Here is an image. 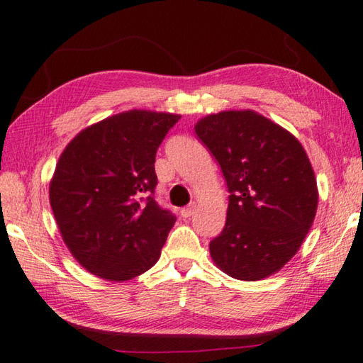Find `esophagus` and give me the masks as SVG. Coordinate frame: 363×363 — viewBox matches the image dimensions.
<instances>
[{"label": "esophagus", "mask_w": 363, "mask_h": 363, "mask_svg": "<svg viewBox=\"0 0 363 363\" xmlns=\"http://www.w3.org/2000/svg\"><path fill=\"white\" fill-rule=\"evenodd\" d=\"M196 208H197V205H196V203H189L188 206H184V208H182V211H180L182 217H184V219H186V217H191L192 214H194V211H196Z\"/></svg>", "instance_id": "34e87169"}]
</instances>
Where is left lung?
<instances>
[{
    "label": "left lung",
    "instance_id": "1",
    "mask_svg": "<svg viewBox=\"0 0 363 363\" xmlns=\"http://www.w3.org/2000/svg\"><path fill=\"white\" fill-rule=\"evenodd\" d=\"M194 128L230 192L227 222L209 242L213 261L236 279L273 275L315 219L318 191L308 155L292 133L252 110L209 115Z\"/></svg>",
    "mask_w": 363,
    "mask_h": 363
}]
</instances>
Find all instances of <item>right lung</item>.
I'll return each instance as SVG.
<instances>
[{"label":"right lung","instance_id":"1","mask_svg":"<svg viewBox=\"0 0 363 363\" xmlns=\"http://www.w3.org/2000/svg\"><path fill=\"white\" fill-rule=\"evenodd\" d=\"M179 115L130 110L84 128L62 152L50 202L63 242L108 281L141 275L177 217L155 200V155Z\"/></svg>","mask_w":363,"mask_h":363}]
</instances>
